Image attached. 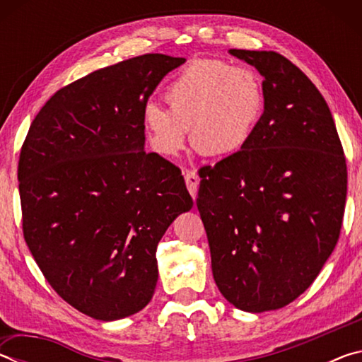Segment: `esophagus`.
<instances>
[{"instance_id":"obj_1","label":"esophagus","mask_w":362,"mask_h":362,"mask_svg":"<svg viewBox=\"0 0 362 362\" xmlns=\"http://www.w3.org/2000/svg\"><path fill=\"white\" fill-rule=\"evenodd\" d=\"M185 183H187V188L189 194L193 196V198H196V193H198V187H199V177L196 173H193V170H187L185 174Z\"/></svg>"}]
</instances>
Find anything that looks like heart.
I'll return each mask as SVG.
<instances>
[{
  "instance_id": "heart-1",
  "label": "heart",
  "mask_w": 362,
  "mask_h": 362,
  "mask_svg": "<svg viewBox=\"0 0 362 362\" xmlns=\"http://www.w3.org/2000/svg\"><path fill=\"white\" fill-rule=\"evenodd\" d=\"M169 108L148 103L144 126L158 155L174 158L185 146L206 158H230L246 148L265 110L260 76L222 60H194L164 90Z\"/></svg>"
}]
</instances>
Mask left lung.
Here are the masks:
<instances>
[{
	"mask_svg": "<svg viewBox=\"0 0 362 362\" xmlns=\"http://www.w3.org/2000/svg\"><path fill=\"white\" fill-rule=\"evenodd\" d=\"M228 52L262 75L265 110L246 148L199 170L196 206L218 291L263 313L302 296L332 254L346 163L332 113L302 70L273 51Z\"/></svg>",
	"mask_w": 362,
	"mask_h": 362,
	"instance_id": "8db88e82",
	"label": "left lung"
}]
</instances>
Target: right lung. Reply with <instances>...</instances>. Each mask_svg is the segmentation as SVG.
<instances>
[{
	"label": "right lung",
	"mask_w": 362,
	"mask_h": 362,
	"mask_svg": "<svg viewBox=\"0 0 362 362\" xmlns=\"http://www.w3.org/2000/svg\"><path fill=\"white\" fill-rule=\"evenodd\" d=\"M185 59L145 54L57 90L19 159L23 238L47 283L99 321L155 293L158 243L193 207L182 173L146 153L144 108Z\"/></svg>",
	"instance_id": "obj_1"
}]
</instances>
